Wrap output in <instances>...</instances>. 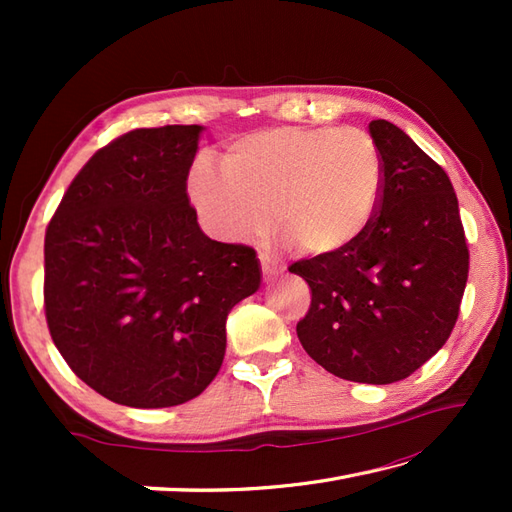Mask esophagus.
<instances>
[{"instance_id":"obj_1","label":"esophagus","mask_w":512,"mask_h":512,"mask_svg":"<svg viewBox=\"0 0 512 512\" xmlns=\"http://www.w3.org/2000/svg\"><path fill=\"white\" fill-rule=\"evenodd\" d=\"M259 264H262V273H264L266 277H275V275L281 273V270H284V266H281L279 259L270 257V255H266V253H259Z\"/></svg>"}]
</instances>
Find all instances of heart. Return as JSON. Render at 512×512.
I'll use <instances>...</instances> for the list:
<instances>
[{"instance_id":"b5f03b06","label":"heart","mask_w":512,"mask_h":512,"mask_svg":"<svg viewBox=\"0 0 512 512\" xmlns=\"http://www.w3.org/2000/svg\"><path fill=\"white\" fill-rule=\"evenodd\" d=\"M385 187L374 138L358 127H273L228 147L224 169L193 162L187 191L202 220L233 242L270 224L308 255L339 253L372 224Z\"/></svg>"}]
</instances>
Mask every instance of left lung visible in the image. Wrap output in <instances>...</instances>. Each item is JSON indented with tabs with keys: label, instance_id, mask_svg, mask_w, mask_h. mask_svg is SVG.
<instances>
[{
	"label": "left lung",
	"instance_id": "obj_1",
	"mask_svg": "<svg viewBox=\"0 0 512 512\" xmlns=\"http://www.w3.org/2000/svg\"><path fill=\"white\" fill-rule=\"evenodd\" d=\"M385 187L367 231L339 253L290 266L312 303L297 336L330 374L389 385L416 372L458 321L469 248L453 184L400 127L369 123Z\"/></svg>",
	"mask_w": 512,
	"mask_h": 512
}]
</instances>
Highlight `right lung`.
<instances>
[{
  "label": "right lung",
  "mask_w": 512,
  "mask_h": 512,
  "mask_svg": "<svg viewBox=\"0 0 512 512\" xmlns=\"http://www.w3.org/2000/svg\"><path fill=\"white\" fill-rule=\"evenodd\" d=\"M202 125L134 129L88 160L46 231V319L85 385L136 409L211 385L226 317L262 286L253 248L206 237L187 176Z\"/></svg>",
  "instance_id": "add662e5"
}]
</instances>
